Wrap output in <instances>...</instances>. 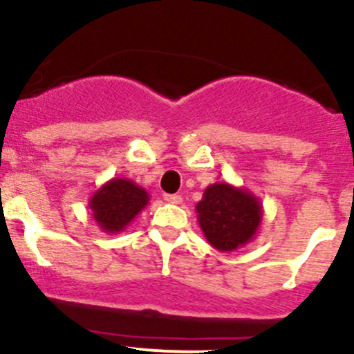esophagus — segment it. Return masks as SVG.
I'll return each mask as SVG.
<instances>
[{"label": "esophagus", "instance_id": "1", "mask_svg": "<svg viewBox=\"0 0 354 354\" xmlns=\"http://www.w3.org/2000/svg\"><path fill=\"white\" fill-rule=\"evenodd\" d=\"M164 200H166V202H169V203H181V198L180 195H169V194H166L164 195Z\"/></svg>", "mask_w": 354, "mask_h": 354}]
</instances>
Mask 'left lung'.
<instances>
[{"instance_id": "left-lung-1", "label": "left lung", "mask_w": 354, "mask_h": 354, "mask_svg": "<svg viewBox=\"0 0 354 354\" xmlns=\"http://www.w3.org/2000/svg\"><path fill=\"white\" fill-rule=\"evenodd\" d=\"M203 236L219 252H234L253 240L262 224V202L243 187L221 181L209 185L197 203Z\"/></svg>"}]
</instances>
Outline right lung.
Returning <instances> with one entry per match:
<instances>
[{
  "instance_id": "1",
  "label": "right lung",
  "mask_w": 354,
  "mask_h": 354,
  "mask_svg": "<svg viewBox=\"0 0 354 354\" xmlns=\"http://www.w3.org/2000/svg\"><path fill=\"white\" fill-rule=\"evenodd\" d=\"M147 203V192L127 178H113L97 188L88 200L92 217L108 234L127 230L128 224H131Z\"/></svg>"
}]
</instances>
